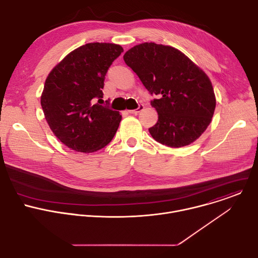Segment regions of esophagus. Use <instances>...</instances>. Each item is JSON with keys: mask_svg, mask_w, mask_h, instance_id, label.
Segmentation results:
<instances>
[{"mask_svg": "<svg viewBox=\"0 0 258 258\" xmlns=\"http://www.w3.org/2000/svg\"><path fill=\"white\" fill-rule=\"evenodd\" d=\"M144 110V105H139V107L137 109H134V110H128V112L132 113V114H138L139 112L143 111Z\"/></svg>", "mask_w": 258, "mask_h": 258, "instance_id": "esophagus-1", "label": "esophagus"}]
</instances>
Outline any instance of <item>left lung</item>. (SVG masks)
<instances>
[{
	"instance_id": "8db88e82",
	"label": "left lung",
	"mask_w": 258,
	"mask_h": 258,
	"mask_svg": "<svg viewBox=\"0 0 258 258\" xmlns=\"http://www.w3.org/2000/svg\"><path fill=\"white\" fill-rule=\"evenodd\" d=\"M123 60L157 96L151 101L158 113L149 128L152 138L171 148L195 142L211 122L216 104L206 73L177 49L155 43L133 47Z\"/></svg>"
}]
</instances>
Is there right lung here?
<instances>
[{"label":"right lung","mask_w":258,"mask_h":258,"mask_svg":"<svg viewBox=\"0 0 258 258\" xmlns=\"http://www.w3.org/2000/svg\"><path fill=\"white\" fill-rule=\"evenodd\" d=\"M122 52L115 44H86L49 73L41 105L51 131L68 148L92 153L113 139L121 115L99 103L106 73Z\"/></svg>","instance_id":"obj_1"}]
</instances>
